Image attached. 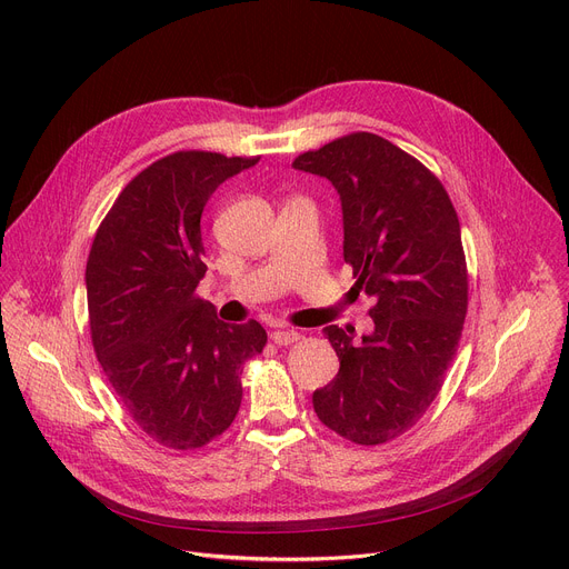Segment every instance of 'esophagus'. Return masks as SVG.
Returning a JSON list of instances; mask_svg holds the SVG:
<instances>
[{"mask_svg":"<svg viewBox=\"0 0 569 569\" xmlns=\"http://www.w3.org/2000/svg\"><path fill=\"white\" fill-rule=\"evenodd\" d=\"M297 339H300V335H297L295 330H274V332H272V341H274L277 346H290V343H295Z\"/></svg>","mask_w":569,"mask_h":569,"instance_id":"esophagus-1","label":"esophagus"}]
</instances>
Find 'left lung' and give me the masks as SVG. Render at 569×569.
Returning <instances> with one entry per match:
<instances>
[{
  "label": "left lung",
  "instance_id": "left-lung-1",
  "mask_svg": "<svg viewBox=\"0 0 569 569\" xmlns=\"http://www.w3.org/2000/svg\"><path fill=\"white\" fill-rule=\"evenodd\" d=\"M330 179L343 212V260L373 297V330L325 327L339 373L313 392L318 420L357 445L417 425L440 392L468 311L461 226L440 179L376 133H350L292 161Z\"/></svg>",
  "mask_w": 569,
  "mask_h": 569
}]
</instances>
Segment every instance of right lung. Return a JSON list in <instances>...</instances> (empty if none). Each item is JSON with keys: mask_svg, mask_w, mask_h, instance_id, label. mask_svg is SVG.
<instances>
[{"mask_svg": "<svg viewBox=\"0 0 569 569\" xmlns=\"http://www.w3.org/2000/svg\"><path fill=\"white\" fill-rule=\"evenodd\" d=\"M256 163L198 149L154 161L117 196L87 258L99 365L133 422L170 450H196L232 425L239 373L267 343L260 322L228 325L196 295L202 209Z\"/></svg>", "mask_w": 569, "mask_h": 569, "instance_id": "obj_1", "label": "right lung"}]
</instances>
